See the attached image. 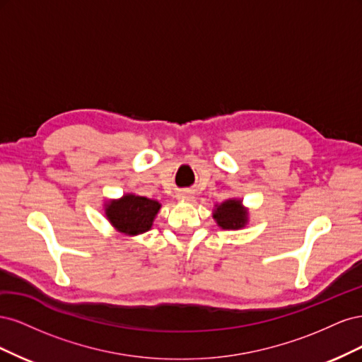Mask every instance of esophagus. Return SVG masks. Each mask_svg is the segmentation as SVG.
<instances>
[{
	"instance_id": "34e87169",
	"label": "esophagus",
	"mask_w": 362,
	"mask_h": 362,
	"mask_svg": "<svg viewBox=\"0 0 362 362\" xmlns=\"http://www.w3.org/2000/svg\"><path fill=\"white\" fill-rule=\"evenodd\" d=\"M194 198L193 193L190 190H182L178 193V199H184V201H192Z\"/></svg>"
}]
</instances>
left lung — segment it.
Wrapping results in <instances>:
<instances>
[{"label":"left lung","mask_w":362,"mask_h":362,"mask_svg":"<svg viewBox=\"0 0 362 362\" xmlns=\"http://www.w3.org/2000/svg\"><path fill=\"white\" fill-rule=\"evenodd\" d=\"M214 218L217 221L218 226H222L225 229H238L246 225L247 211L242 206V201L229 199L217 206Z\"/></svg>","instance_id":"1"}]
</instances>
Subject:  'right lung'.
Instances as JSON below:
<instances>
[{
	"label": "right lung",
	"mask_w": 362,
	"mask_h": 362,
	"mask_svg": "<svg viewBox=\"0 0 362 362\" xmlns=\"http://www.w3.org/2000/svg\"><path fill=\"white\" fill-rule=\"evenodd\" d=\"M160 210V204L144 196L127 194L122 199L107 205V217L117 231L137 235L151 229L154 217Z\"/></svg>",
	"instance_id": "add662e5"
}]
</instances>
